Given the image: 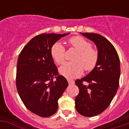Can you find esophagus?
<instances>
[{
	"label": "esophagus",
	"mask_w": 129,
	"mask_h": 129,
	"mask_svg": "<svg viewBox=\"0 0 129 129\" xmlns=\"http://www.w3.org/2000/svg\"><path fill=\"white\" fill-rule=\"evenodd\" d=\"M68 82L69 83V84H74V81L70 79H68Z\"/></svg>",
	"instance_id": "1"
}]
</instances>
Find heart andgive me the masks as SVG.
Here are the masks:
<instances>
[{"instance_id": "obj_1", "label": "heart", "mask_w": 129, "mask_h": 129, "mask_svg": "<svg viewBox=\"0 0 129 129\" xmlns=\"http://www.w3.org/2000/svg\"><path fill=\"white\" fill-rule=\"evenodd\" d=\"M69 44L78 51L74 62H66L59 69L61 74L67 78L80 76L84 70L90 72L95 68L98 61V52L92 48V44L84 37H73ZM51 55L57 64H61L66 59V48L60 42H55L51 48Z\"/></svg>"}]
</instances>
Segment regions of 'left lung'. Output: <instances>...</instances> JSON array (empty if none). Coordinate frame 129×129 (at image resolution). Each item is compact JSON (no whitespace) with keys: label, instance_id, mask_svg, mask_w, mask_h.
Instances as JSON below:
<instances>
[{"label":"left lung","instance_id":"8db88e82","mask_svg":"<svg viewBox=\"0 0 129 129\" xmlns=\"http://www.w3.org/2000/svg\"><path fill=\"white\" fill-rule=\"evenodd\" d=\"M81 33L96 44L98 61L91 72L75 81L80 90L75 103L78 113L92 117L106 110L117 92L120 74V59L116 49L105 37L96 33ZM84 81L88 85H84Z\"/></svg>","mask_w":129,"mask_h":129}]
</instances>
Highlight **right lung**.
I'll use <instances>...</instances> for the list:
<instances>
[{
	"instance_id": "right-lung-1",
	"label": "right lung",
	"mask_w": 129,
	"mask_h": 129,
	"mask_svg": "<svg viewBox=\"0 0 129 129\" xmlns=\"http://www.w3.org/2000/svg\"><path fill=\"white\" fill-rule=\"evenodd\" d=\"M43 33L30 40L17 61L16 86L28 110L41 117L54 114L59 98L68 86L53 62L51 48L61 37L69 35Z\"/></svg>"
}]
</instances>
